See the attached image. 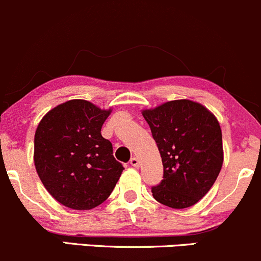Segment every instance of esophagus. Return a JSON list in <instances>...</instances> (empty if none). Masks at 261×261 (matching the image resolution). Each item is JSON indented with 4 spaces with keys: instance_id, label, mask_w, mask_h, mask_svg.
<instances>
[{
    "instance_id": "34e87169",
    "label": "esophagus",
    "mask_w": 261,
    "mask_h": 261,
    "mask_svg": "<svg viewBox=\"0 0 261 261\" xmlns=\"http://www.w3.org/2000/svg\"><path fill=\"white\" fill-rule=\"evenodd\" d=\"M130 165H133L134 168H138L139 167V159L137 158V156H133V158H130Z\"/></svg>"
}]
</instances>
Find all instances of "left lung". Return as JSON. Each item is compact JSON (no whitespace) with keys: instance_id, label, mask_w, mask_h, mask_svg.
<instances>
[{"instance_id":"obj_1","label":"left lung","mask_w":261,"mask_h":261,"mask_svg":"<svg viewBox=\"0 0 261 261\" xmlns=\"http://www.w3.org/2000/svg\"><path fill=\"white\" fill-rule=\"evenodd\" d=\"M163 162V180L152 188L163 205L184 209L198 203L223 165L221 129L214 114L189 99L142 111Z\"/></svg>"}]
</instances>
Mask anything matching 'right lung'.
Segmentation results:
<instances>
[{"instance_id": "1", "label": "right lung", "mask_w": 261, "mask_h": 261, "mask_svg": "<svg viewBox=\"0 0 261 261\" xmlns=\"http://www.w3.org/2000/svg\"><path fill=\"white\" fill-rule=\"evenodd\" d=\"M112 109L85 99L57 106L35 133V167L47 192L75 210L93 209L113 192L123 165L100 129Z\"/></svg>"}]
</instances>
